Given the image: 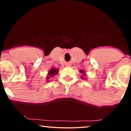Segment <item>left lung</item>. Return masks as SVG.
I'll use <instances>...</instances> for the list:
<instances>
[{
	"mask_svg": "<svg viewBox=\"0 0 131 131\" xmlns=\"http://www.w3.org/2000/svg\"><path fill=\"white\" fill-rule=\"evenodd\" d=\"M80 72L81 73L83 74V76H81V78L83 79H85V77H84V76H85V71H84L83 70H80Z\"/></svg>",
	"mask_w": 131,
	"mask_h": 131,
	"instance_id": "8db88e82",
	"label": "left lung"
}]
</instances>
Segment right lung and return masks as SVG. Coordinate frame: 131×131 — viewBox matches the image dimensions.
Returning <instances> with one entry per match:
<instances>
[{"mask_svg": "<svg viewBox=\"0 0 131 131\" xmlns=\"http://www.w3.org/2000/svg\"><path fill=\"white\" fill-rule=\"evenodd\" d=\"M59 72V69H55V68H51L49 70L48 74H47V80H49V79L52 78L53 77L55 76V75L57 74ZM48 82L49 81H47Z\"/></svg>", "mask_w": 131, "mask_h": 131, "instance_id": "right-lung-1", "label": "right lung"}]
</instances>
